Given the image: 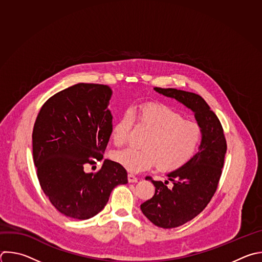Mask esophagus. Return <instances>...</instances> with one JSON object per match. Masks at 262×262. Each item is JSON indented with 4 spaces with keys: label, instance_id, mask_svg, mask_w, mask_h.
Segmentation results:
<instances>
[{
    "label": "esophagus",
    "instance_id": "1",
    "mask_svg": "<svg viewBox=\"0 0 262 262\" xmlns=\"http://www.w3.org/2000/svg\"><path fill=\"white\" fill-rule=\"evenodd\" d=\"M127 180H128L129 183H136V182H138V178H137L135 175H133V173H128Z\"/></svg>",
    "mask_w": 262,
    "mask_h": 262
}]
</instances>
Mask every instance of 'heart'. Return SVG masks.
I'll use <instances>...</instances> for the list:
<instances>
[{"label":"heart","mask_w":262,"mask_h":262,"mask_svg":"<svg viewBox=\"0 0 262 262\" xmlns=\"http://www.w3.org/2000/svg\"><path fill=\"white\" fill-rule=\"evenodd\" d=\"M137 119L150 134L144 141L145 149L128 147L116 151V162L132 172H140L156 165L161 170H173L186 164L195 154L202 140L201 127L171 108L148 103L139 107ZM135 124L132 109L125 110L112 127L113 142L121 146L129 138Z\"/></svg>","instance_id":"heart-1"}]
</instances>
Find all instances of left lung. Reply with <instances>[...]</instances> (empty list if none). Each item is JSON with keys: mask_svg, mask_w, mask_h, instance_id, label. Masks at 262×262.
<instances>
[{"mask_svg": "<svg viewBox=\"0 0 262 262\" xmlns=\"http://www.w3.org/2000/svg\"><path fill=\"white\" fill-rule=\"evenodd\" d=\"M154 91L190 109L202 129L198 153L183 166L166 173L172 187L166 186L168 181L149 178L155 193L141 205L143 214L154 225L173 228L193 219L210 203L222 172L226 140L218 117L201 96L175 89L154 87Z\"/></svg>", "mask_w": 262, "mask_h": 262, "instance_id": "8db88e82", "label": "left lung"}]
</instances>
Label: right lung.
I'll return each instance as SVG.
<instances>
[{"instance_id": "obj_1", "label": "right lung", "mask_w": 262, "mask_h": 262, "mask_svg": "<svg viewBox=\"0 0 262 262\" xmlns=\"http://www.w3.org/2000/svg\"><path fill=\"white\" fill-rule=\"evenodd\" d=\"M108 85L78 83L51 97L33 130L37 175L51 204L67 217L85 220L100 213L114 187L127 183L118 162L105 159L101 169L85 172L90 158L103 159L113 116Z\"/></svg>"}]
</instances>
